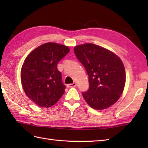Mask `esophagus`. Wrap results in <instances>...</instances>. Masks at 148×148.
<instances>
[{"instance_id": "obj_1", "label": "esophagus", "mask_w": 148, "mask_h": 148, "mask_svg": "<svg viewBox=\"0 0 148 148\" xmlns=\"http://www.w3.org/2000/svg\"><path fill=\"white\" fill-rule=\"evenodd\" d=\"M76 83H73L72 84H67V87L68 88H72V87H76Z\"/></svg>"}]
</instances>
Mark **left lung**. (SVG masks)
Instances as JSON below:
<instances>
[{"label": "left lung", "mask_w": 148, "mask_h": 148, "mask_svg": "<svg viewBox=\"0 0 148 148\" xmlns=\"http://www.w3.org/2000/svg\"><path fill=\"white\" fill-rule=\"evenodd\" d=\"M74 53L88 75L89 89L82 95L91 108L102 110L117 102L123 92V64L112 51L94 44L75 46Z\"/></svg>", "instance_id": "1"}]
</instances>
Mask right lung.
I'll list each match as a JSON object with an SVG mask.
<instances>
[{"instance_id": "obj_1", "label": "right lung", "mask_w": 148, "mask_h": 148, "mask_svg": "<svg viewBox=\"0 0 148 148\" xmlns=\"http://www.w3.org/2000/svg\"><path fill=\"white\" fill-rule=\"evenodd\" d=\"M69 51L67 46L48 42L33 50L25 60L21 70L22 86L27 97L39 107H51L64 93L66 86L57 64Z\"/></svg>"}]
</instances>
